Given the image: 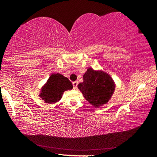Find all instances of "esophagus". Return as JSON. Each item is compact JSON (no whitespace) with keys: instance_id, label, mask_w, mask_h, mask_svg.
Instances as JSON below:
<instances>
[{"instance_id":"34e87169","label":"esophagus","mask_w":157,"mask_h":157,"mask_svg":"<svg viewBox=\"0 0 157 157\" xmlns=\"http://www.w3.org/2000/svg\"><path fill=\"white\" fill-rule=\"evenodd\" d=\"M78 81H75V82H73V89H77V86H78Z\"/></svg>"}]
</instances>
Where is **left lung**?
<instances>
[{"label":"left lung","instance_id":"left-lung-1","mask_svg":"<svg viewBox=\"0 0 157 157\" xmlns=\"http://www.w3.org/2000/svg\"><path fill=\"white\" fill-rule=\"evenodd\" d=\"M78 88L93 107L99 108L110 100L116 84L109 74L90 67L84 74L83 82L78 84Z\"/></svg>","mask_w":157,"mask_h":157}]
</instances>
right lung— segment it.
<instances>
[{"instance_id": "obj_1", "label": "right lung", "mask_w": 157, "mask_h": 157, "mask_svg": "<svg viewBox=\"0 0 157 157\" xmlns=\"http://www.w3.org/2000/svg\"><path fill=\"white\" fill-rule=\"evenodd\" d=\"M69 79L60 73H52L42 87L39 97L46 103L53 104L61 100L63 92L73 89Z\"/></svg>"}]
</instances>
